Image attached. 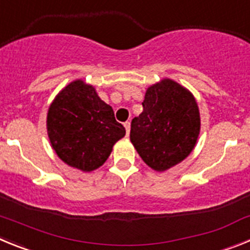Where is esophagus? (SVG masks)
Segmentation results:
<instances>
[{"mask_svg":"<svg viewBox=\"0 0 250 250\" xmlns=\"http://www.w3.org/2000/svg\"><path fill=\"white\" fill-rule=\"evenodd\" d=\"M124 126H125V129H126V135H129V132H130V121H126V123L124 124Z\"/></svg>","mask_w":250,"mask_h":250,"instance_id":"34e87169","label":"esophagus"}]
</instances>
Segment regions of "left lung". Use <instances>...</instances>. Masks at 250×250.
Returning a JSON list of instances; mask_svg holds the SVG:
<instances>
[{
	"label": "left lung",
	"mask_w": 250,
	"mask_h": 250,
	"mask_svg": "<svg viewBox=\"0 0 250 250\" xmlns=\"http://www.w3.org/2000/svg\"><path fill=\"white\" fill-rule=\"evenodd\" d=\"M143 107L131 121L130 140L145 164L164 171L184 160L195 146L199 109L193 95L170 79L150 86Z\"/></svg>",
	"instance_id": "1"
}]
</instances>
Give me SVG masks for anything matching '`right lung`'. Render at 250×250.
I'll return each mask as SVG.
<instances>
[{
	"mask_svg": "<svg viewBox=\"0 0 250 250\" xmlns=\"http://www.w3.org/2000/svg\"><path fill=\"white\" fill-rule=\"evenodd\" d=\"M47 134L61 160L83 171H92L105 163L115 143L125 136V127L92 86L76 80L51 104Z\"/></svg>",
	"mask_w": 250,
	"mask_h": 250,
	"instance_id": "right-lung-1",
	"label": "right lung"
}]
</instances>
